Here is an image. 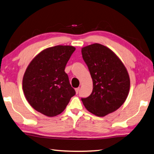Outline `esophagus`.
I'll use <instances>...</instances> for the list:
<instances>
[{"label": "esophagus", "mask_w": 154, "mask_h": 154, "mask_svg": "<svg viewBox=\"0 0 154 154\" xmlns=\"http://www.w3.org/2000/svg\"><path fill=\"white\" fill-rule=\"evenodd\" d=\"M79 90H80L79 88H77L75 89V91H76V94H78V92H79Z\"/></svg>", "instance_id": "1"}]
</instances>
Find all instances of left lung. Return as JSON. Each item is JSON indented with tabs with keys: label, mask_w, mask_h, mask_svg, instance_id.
<instances>
[{
	"label": "left lung",
	"mask_w": 154,
	"mask_h": 154,
	"mask_svg": "<svg viewBox=\"0 0 154 154\" xmlns=\"http://www.w3.org/2000/svg\"><path fill=\"white\" fill-rule=\"evenodd\" d=\"M93 81L90 96L82 98L88 111L103 117L115 112L126 100L130 80L126 68L107 46L94 43L82 48Z\"/></svg>",
	"instance_id": "obj_1"
}]
</instances>
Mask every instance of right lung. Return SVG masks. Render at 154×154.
<instances>
[{"label":"right lung","instance_id":"right-lung-1","mask_svg":"<svg viewBox=\"0 0 154 154\" xmlns=\"http://www.w3.org/2000/svg\"><path fill=\"white\" fill-rule=\"evenodd\" d=\"M76 48L58 45L44 49L26 69L23 90L32 107L48 117L63 112L75 90L71 86L64 69Z\"/></svg>","mask_w":154,"mask_h":154}]
</instances>
